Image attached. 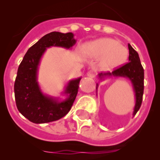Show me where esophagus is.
Returning a JSON list of instances; mask_svg holds the SVG:
<instances>
[{"instance_id":"esophagus-1","label":"esophagus","mask_w":160,"mask_h":160,"mask_svg":"<svg viewBox=\"0 0 160 160\" xmlns=\"http://www.w3.org/2000/svg\"><path fill=\"white\" fill-rule=\"evenodd\" d=\"M87 75H88V77H90V78H94L95 76H96V72H95V70H90L88 71V73H87Z\"/></svg>"}]
</instances>
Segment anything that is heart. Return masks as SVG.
<instances>
[{
	"mask_svg": "<svg viewBox=\"0 0 160 160\" xmlns=\"http://www.w3.org/2000/svg\"><path fill=\"white\" fill-rule=\"evenodd\" d=\"M82 53L88 57H101L99 66L106 70L120 67L128 57V50L117 40L102 38L87 43L82 48Z\"/></svg>",
	"mask_w": 160,
	"mask_h": 160,
	"instance_id": "b5f03b06",
	"label": "heart"
}]
</instances>
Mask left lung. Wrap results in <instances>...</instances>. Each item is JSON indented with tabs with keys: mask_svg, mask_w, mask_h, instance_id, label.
Returning <instances> with one entry per match:
<instances>
[{
	"mask_svg": "<svg viewBox=\"0 0 160 160\" xmlns=\"http://www.w3.org/2000/svg\"><path fill=\"white\" fill-rule=\"evenodd\" d=\"M128 49H129V56H128L129 62L128 63L116 69L111 72H101L98 74V77L100 80H104L105 77H125L129 79L135 92V104L133 111V116H135L139 110L142 101L143 91H144V70L140 62L138 52L132 47L130 44H128ZM98 84L97 83L96 90H98Z\"/></svg>",
	"mask_w": 160,
	"mask_h": 160,
	"instance_id": "1",
	"label": "left lung"
}]
</instances>
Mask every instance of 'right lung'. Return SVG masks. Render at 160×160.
Returning <instances> with one entry per match:
<instances>
[{"label":"right lung","mask_w":160,"mask_h":160,"mask_svg":"<svg viewBox=\"0 0 160 160\" xmlns=\"http://www.w3.org/2000/svg\"><path fill=\"white\" fill-rule=\"evenodd\" d=\"M72 32H52L44 35L30 47L18 69L14 82V97L19 112L30 122L43 124L57 121L70 111L78 92L81 77L68 82L62 92L67 98L60 101L42 93L38 83L40 61L47 48L71 49L76 44Z\"/></svg>","instance_id":"right-lung-1"}]
</instances>
